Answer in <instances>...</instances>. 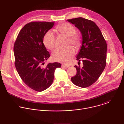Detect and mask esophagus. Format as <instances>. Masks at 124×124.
I'll use <instances>...</instances> for the list:
<instances>
[{
  "instance_id": "esophagus-1",
  "label": "esophagus",
  "mask_w": 124,
  "mask_h": 124,
  "mask_svg": "<svg viewBox=\"0 0 124 124\" xmlns=\"http://www.w3.org/2000/svg\"><path fill=\"white\" fill-rule=\"evenodd\" d=\"M69 67V66L68 65H65V64H62V68H64V67L68 68Z\"/></svg>"
}]
</instances>
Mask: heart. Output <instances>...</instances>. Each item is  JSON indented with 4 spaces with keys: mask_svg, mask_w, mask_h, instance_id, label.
Instances as JSON below:
<instances>
[{
    "mask_svg": "<svg viewBox=\"0 0 124 124\" xmlns=\"http://www.w3.org/2000/svg\"><path fill=\"white\" fill-rule=\"evenodd\" d=\"M55 31L60 34L68 37V44H71L77 49L81 46L82 40L80 35L76 32V28L73 25L66 23L57 26ZM44 44L45 46L49 50H53L55 47V37L51 31H48L45 35ZM75 54V50L72 47L69 46L65 49H57L53 52L52 58L53 60L60 62L67 63Z\"/></svg>",
    "mask_w": 124,
    "mask_h": 124,
    "instance_id": "b5f03b06",
    "label": "heart"
}]
</instances>
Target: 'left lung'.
<instances>
[{
  "label": "left lung",
  "instance_id": "1",
  "mask_svg": "<svg viewBox=\"0 0 124 124\" xmlns=\"http://www.w3.org/2000/svg\"><path fill=\"white\" fill-rule=\"evenodd\" d=\"M67 21L79 29L82 37V45L77 60L80 62L82 59L83 66L82 68L74 66L77 73L71 78V80L78 86L89 87L98 80L105 67L107 43L100 28L94 22L83 17Z\"/></svg>",
  "mask_w": 124,
  "mask_h": 124
}]
</instances>
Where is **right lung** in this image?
Masks as SVG:
<instances>
[{"mask_svg": "<svg viewBox=\"0 0 124 124\" xmlns=\"http://www.w3.org/2000/svg\"><path fill=\"white\" fill-rule=\"evenodd\" d=\"M54 22H34L25 24L14 44L15 65L23 81L31 89L45 90L52 83L55 70L61 67L57 62L43 66L50 54L43 43L45 35Z\"/></svg>", "mask_w": 124, "mask_h": 124, "instance_id": "obj_1", "label": "right lung"}]
</instances>
